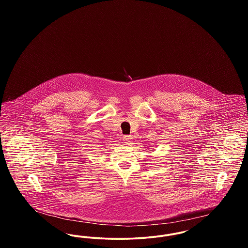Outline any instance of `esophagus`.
I'll list each match as a JSON object with an SVG mask.
<instances>
[{
    "label": "esophagus",
    "instance_id": "obj_1",
    "mask_svg": "<svg viewBox=\"0 0 248 248\" xmlns=\"http://www.w3.org/2000/svg\"><path fill=\"white\" fill-rule=\"evenodd\" d=\"M124 141L126 145H131L132 144V138L131 136H124Z\"/></svg>",
    "mask_w": 248,
    "mask_h": 248
}]
</instances>
